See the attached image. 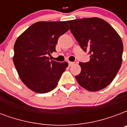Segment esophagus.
Here are the masks:
<instances>
[{"mask_svg":"<svg viewBox=\"0 0 127 127\" xmlns=\"http://www.w3.org/2000/svg\"><path fill=\"white\" fill-rule=\"evenodd\" d=\"M68 66H72V64H73L74 63H73V62L68 61Z\"/></svg>","mask_w":127,"mask_h":127,"instance_id":"34e87169","label":"esophagus"}]
</instances>
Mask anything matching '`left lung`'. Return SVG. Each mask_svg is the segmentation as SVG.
<instances>
[{
    "mask_svg": "<svg viewBox=\"0 0 127 127\" xmlns=\"http://www.w3.org/2000/svg\"><path fill=\"white\" fill-rule=\"evenodd\" d=\"M70 30L90 61L79 63L81 72L75 78L84 88L96 92L111 83L122 64L123 45L110 24L98 18L67 21Z\"/></svg>",
    "mask_w": 127,
    "mask_h": 127,
    "instance_id": "left-lung-1",
    "label": "left lung"
}]
</instances>
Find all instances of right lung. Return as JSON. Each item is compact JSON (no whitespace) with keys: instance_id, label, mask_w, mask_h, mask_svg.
<instances>
[{"instance_id":"1","label":"right lung","mask_w":127,"mask_h":127,"mask_svg":"<svg viewBox=\"0 0 127 127\" xmlns=\"http://www.w3.org/2000/svg\"><path fill=\"white\" fill-rule=\"evenodd\" d=\"M68 28L66 22H38L29 27L16 41L13 62L26 86L35 92L45 94L57 86L67 62L50 61L56 52L59 37Z\"/></svg>"}]
</instances>
